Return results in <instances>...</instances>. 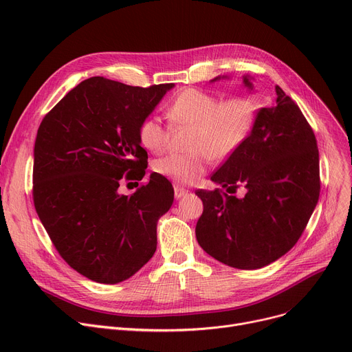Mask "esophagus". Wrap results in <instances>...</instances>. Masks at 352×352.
Masks as SVG:
<instances>
[{
    "label": "esophagus",
    "instance_id": "esophagus-1",
    "mask_svg": "<svg viewBox=\"0 0 352 352\" xmlns=\"http://www.w3.org/2000/svg\"><path fill=\"white\" fill-rule=\"evenodd\" d=\"M187 194H188V190L182 188V187H179V186H174V195H175L177 199H179V198H182V197H186Z\"/></svg>",
    "mask_w": 352,
    "mask_h": 352
}]
</instances>
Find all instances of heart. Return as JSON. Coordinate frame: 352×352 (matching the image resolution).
I'll return each mask as SVG.
<instances>
[{"instance_id":"1","label":"heart","mask_w":352,"mask_h":352,"mask_svg":"<svg viewBox=\"0 0 352 352\" xmlns=\"http://www.w3.org/2000/svg\"><path fill=\"white\" fill-rule=\"evenodd\" d=\"M258 102L247 96L221 100L198 88H187L168 104L165 116L173 126L191 128L188 154H170L154 162V171L178 184H192L206 173L210 160L224 161L250 138ZM168 128L157 117L145 118L138 138L145 150L160 154L168 142Z\"/></svg>"}]
</instances>
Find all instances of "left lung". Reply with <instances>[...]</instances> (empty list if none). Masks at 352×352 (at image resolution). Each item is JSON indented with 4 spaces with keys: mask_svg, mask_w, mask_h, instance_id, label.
I'll list each match as a JSON object with an SVG mask.
<instances>
[{
    "mask_svg": "<svg viewBox=\"0 0 352 352\" xmlns=\"http://www.w3.org/2000/svg\"><path fill=\"white\" fill-rule=\"evenodd\" d=\"M227 77H215L211 82ZM244 85L252 89L250 76ZM276 101L258 109L245 144L211 175L223 190L202 199L197 241L217 261L238 270L263 268L287 254L304 232L320 197V154L301 109L275 87Z\"/></svg>",
    "mask_w": 352,
    "mask_h": 352,
    "instance_id": "left-lung-1",
    "label": "left lung"
}]
</instances>
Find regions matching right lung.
Returning <instances> with one entry per match:
<instances>
[{
  "instance_id": "right-lung-1",
  "label": "right lung",
  "mask_w": 352,
  "mask_h": 352,
  "mask_svg": "<svg viewBox=\"0 0 352 352\" xmlns=\"http://www.w3.org/2000/svg\"><path fill=\"white\" fill-rule=\"evenodd\" d=\"M171 88L92 77L72 88L36 133V214L65 263L91 281H125L157 250V223L174 201L171 182L154 173L133 195L118 187L145 175L138 129Z\"/></svg>"
}]
</instances>
